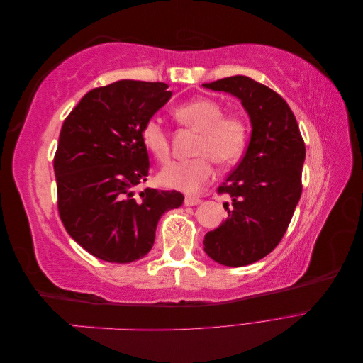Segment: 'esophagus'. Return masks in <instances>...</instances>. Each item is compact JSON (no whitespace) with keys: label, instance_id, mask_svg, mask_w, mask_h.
Wrapping results in <instances>:
<instances>
[{"label":"esophagus","instance_id":"obj_1","mask_svg":"<svg viewBox=\"0 0 363 363\" xmlns=\"http://www.w3.org/2000/svg\"><path fill=\"white\" fill-rule=\"evenodd\" d=\"M200 203H201V200L199 199V196H186L184 199V206H196Z\"/></svg>","mask_w":363,"mask_h":363}]
</instances>
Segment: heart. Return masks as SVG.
<instances>
[{"mask_svg":"<svg viewBox=\"0 0 363 363\" xmlns=\"http://www.w3.org/2000/svg\"><path fill=\"white\" fill-rule=\"evenodd\" d=\"M174 116L180 125L200 133L194 150L199 157L167 164L159 174V182L167 188L194 194L215 177V162L227 167L240 157L248 140V125L238 113L224 115V106L206 96L177 106ZM140 139L159 162L169 159V133L159 118L145 121L140 128Z\"/></svg>","mask_w":363,"mask_h":363,"instance_id":"1","label":"heart"}]
</instances>
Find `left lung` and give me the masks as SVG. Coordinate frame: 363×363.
<instances>
[{"instance_id": "8db88e82", "label": "left lung", "mask_w": 363, "mask_h": 363, "mask_svg": "<svg viewBox=\"0 0 363 363\" xmlns=\"http://www.w3.org/2000/svg\"><path fill=\"white\" fill-rule=\"evenodd\" d=\"M238 96L251 119V138L238 167L219 186L232 206L228 218L204 238L208 257L225 267H245L276 248L300 201L306 147L288 103L250 77L203 84Z\"/></svg>"}]
</instances>
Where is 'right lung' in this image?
<instances>
[{"mask_svg": "<svg viewBox=\"0 0 363 363\" xmlns=\"http://www.w3.org/2000/svg\"><path fill=\"white\" fill-rule=\"evenodd\" d=\"M168 84L119 80L87 92L63 121L54 155L59 216L69 236L111 263L144 257L177 191L145 188L148 151L140 128L171 98Z\"/></svg>", "mask_w": 363, "mask_h": 363, "instance_id": "1", "label": "right lung"}]
</instances>
